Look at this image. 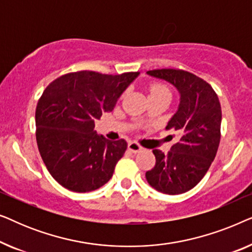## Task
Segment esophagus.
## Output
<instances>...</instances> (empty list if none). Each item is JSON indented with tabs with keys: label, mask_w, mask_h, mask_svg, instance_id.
<instances>
[{
	"label": "esophagus",
	"mask_w": 252,
	"mask_h": 252,
	"mask_svg": "<svg viewBox=\"0 0 252 252\" xmlns=\"http://www.w3.org/2000/svg\"><path fill=\"white\" fill-rule=\"evenodd\" d=\"M127 148H128V150H129V151H132L133 154H137V153H140V151L143 149V148L141 147L139 143L135 142V141H132V142H129V143H128V146H127Z\"/></svg>",
	"instance_id": "34e87169"
}]
</instances>
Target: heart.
<instances>
[{
    "instance_id": "1",
    "label": "heart",
    "mask_w": 252,
    "mask_h": 252,
    "mask_svg": "<svg viewBox=\"0 0 252 252\" xmlns=\"http://www.w3.org/2000/svg\"><path fill=\"white\" fill-rule=\"evenodd\" d=\"M149 96H157V95H171L170 88L165 84L156 82L149 87Z\"/></svg>"
}]
</instances>
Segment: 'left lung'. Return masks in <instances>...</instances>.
Masks as SVG:
<instances>
[{
  "label": "left lung",
  "instance_id": "obj_1",
  "mask_svg": "<svg viewBox=\"0 0 252 252\" xmlns=\"http://www.w3.org/2000/svg\"><path fill=\"white\" fill-rule=\"evenodd\" d=\"M148 74L171 82L180 93V105L166 126L180 139L167 154L153 150L156 164L146 178L156 190L179 195L194 188L215 159L221 136V106L211 85L194 73L160 68Z\"/></svg>",
  "mask_w": 252,
  "mask_h": 252
}]
</instances>
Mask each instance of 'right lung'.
Masks as SVG:
<instances>
[{
  "label": "right lung",
  "mask_w": 252,
  "mask_h": 252,
  "mask_svg": "<svg viewBox=\"0 0 252 252\" xmlns=\"http://www.w3.org/2000/svg\"><path fill=\"white\" fill-rule=\"evenodd\" d=\"M140 72L66 73L44 89L35 110V136L47 170L61 186L93 191L111 179L127 142L96 134L95 120L111 111Z\"/></svg>",
  "instance_id": "add662e5"
}]
</instances>
